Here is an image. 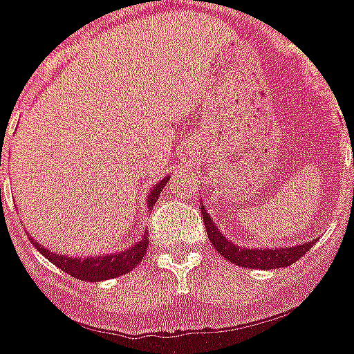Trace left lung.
Wrapping results in <instances>:
<instances>
[{
    "label": "left lung",
    "mask_w": 354,
    "mask_h": 354,
    "mask_svg": "<svg viewBox=\"0 0 354 354\" xmlns=\"http://www.w3.org/2000/svg\"><path fill=\"white\" fill-rule=\"evenodd\" d=\"M201 214H203V222L207 227L208 241L214 245L218 252L222 254L225 260H230L231 263H235L239 267H250V269H277V267H288L292 263H296L305 252H309L317 241H305L304 245L290 246V248H239L237 245H233L231 241L223 237V233H220L218 225L210 220L205 207H201Z\"/></svg>",
    "instance_id": "obj_1"
}]
</instances>
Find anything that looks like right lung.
I'll use <instances>...</instances> for the list:
<instances>
[{
    "label": "right lung",
    "mask_w": 354,
    "mask_h": 354,
    "mask_svg": "<svg viewBox=\"0 0 354 354\" xmlns=\"http://www.w3.org/2000/svg\"><path fill=\"white\" fill-rule=\"evenodd\" d=\"M170 178H162L159 184L153 185V189L147 195V210H151L155 207V203L161 195L162 187L167 185ZM34 246L39 252L50 260V263H55L58 269H62L68 274H72L73 279H81V281L87 282H98V281H108V279H115L121 274L129 273L134 267L138 266L140 261L144 260L146 256L147 245H149V239L147 235L140 239L138 243H134L129 246L123 252H111L106 256H96V258H70V256H60L57 252H50L49 248H45L39 243L32 241Z\"/></svg>",
    "instance_id": "right-lung-1"
}]
</instances>
